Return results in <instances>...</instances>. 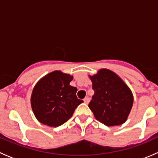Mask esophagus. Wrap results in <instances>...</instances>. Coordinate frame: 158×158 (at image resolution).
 <instances>
[{"mask_svg": "<svg viewBox=\"0 0 158 158\" xmlns=\"http://www.w3.org/2000/svg\"><path fill=\"white\" fill-rule=\"evenodd\" d=\"M89 100H90V99H89V97H85V98L83 99V101H84V102L85 103V104H88V103L89 102Z\"/></svg>", "mask_w": 158, "mask_h": 158, "instance_id": "obj_1", "label": "esophagus"}]
</instances>
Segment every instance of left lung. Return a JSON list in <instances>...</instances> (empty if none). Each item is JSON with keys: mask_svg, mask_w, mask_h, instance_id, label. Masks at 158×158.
<instances>
[{"mask_svg": "<svg viewBox=\"0 0 158 158\" xmlns=\"http://www.w3.org/2000/svg\"><path fill=\"white\" fill-rule=\"evenodd\" d=\"M89 77L95 92L89 107L95 118L107 126L125 123L134 102L133 94L127 84L108 69H99Z\"/></svg>", "mask_w": 158, "mask_h": 158, "instance_id": "1", "label": "left lung"}]
</instances>
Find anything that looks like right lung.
<instances>
[{
    "label": "right lung",
    "instance_id": "obj_1",
    "mask_svg": "<svg viewBox=\"0 0 158 158\" xmlns=\"http://www.w3.org/2000/svg\"><path fill=\"white\" fill-rule=\"evenodd\" d=\"M73 79V76L56 70L36 82L32 91L30 104L40 123L50 127L62 125L83 102L76 97L77 89L69 85Z\"/></svg>",
    "mask_w": 158,
    "mask_h": 158
}]
</instances>
